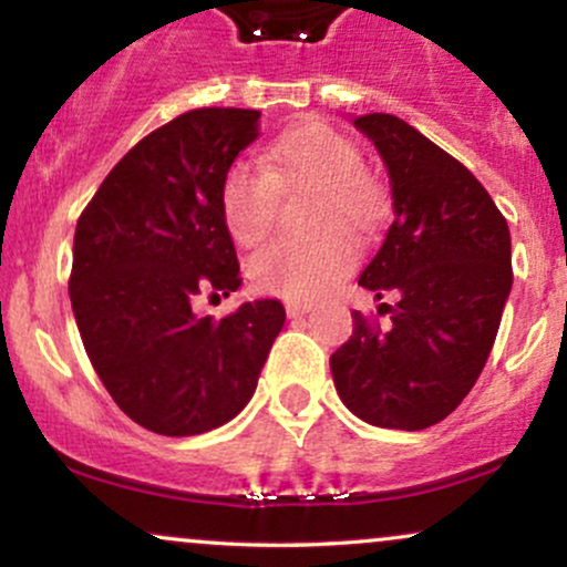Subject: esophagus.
<instances>
[{"label": "esophagus", "instance_id": "esophagus-1", "mask_svg": "<svg viewBox=\"0 0 567 567\" xmlns=\"http://www.w3.org/2000/svg\"><path fill=\"white\" fill-rule=\"evenodd\" d=\"M285 311H288L290 320H296V317L309 315V311H311V303H296V301H288V306H285Z\"/></svg>", "mask_w": 567, "mask_h": 567}]
</instances>
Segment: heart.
<instances>
[{"mask_svg": "<svg viewBox=\"0 0 567 567\" xmlns=\"http://www.w3.org/2000/svg\"><path fill=\"white\" fill-rule=\"evenodd\" d=\"M264 167L237 162L220 181V216L231 239L256 247L269 237L277 213V186H317L315 224L324 223L309 237H285L264 247L250 264L256 285L271 296L290 301H311L354 269L360 243L349 226L333 221L343 217L354 229H370L383 213L381 186L362 171L365 159L357 143L338 130L309 122L292 127L266 148Z\"/></svg>", "mask_w": 567, "mask_h": 567, "instance_id": "obj_1", "label": "heart"}]
</instances>
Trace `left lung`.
<instances>
[{
	"instance_id": "8db88e82",
	"label": "left lung",
	"mask_w": 567,
	"mask_h": 567,
	"mask_svg": "<svg viewBox=\"0 0 567 567\" xmlns=\"http://www.w3.org/2000/svg\"><path fill=\"white\" fill-rule=\"evenodd\" d=\"M392 181L394 220L360 275L392 315L381 328L354 311L349 341L330 357L338 396L383 429L440 424L483 373L512 290V239L496 202L458 159L400 116L365 114Z\"/></svg>"
}]
</instances>
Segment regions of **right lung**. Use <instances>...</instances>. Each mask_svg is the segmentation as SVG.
<instances>
[{"mask_svg": "<svg viewBox=\"0 0 567 567\" xmlns=\"http://www.w3.org/2000/svg\"><path fill=\"white\" fill-rule=\"evenodd\" d=\"M252 109H194L148 133L76 220L69 292L97 379L135 424L210 432L250 402L285 324L275 298L194 315L243 285L220 181L258 138Z\"/></svg>", "mask_w": 567, "mask_h": 567, "instance_id": "obj_1", "label": "right lung"}]
</instances>
